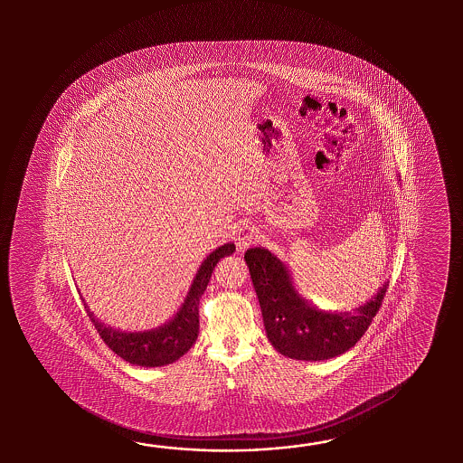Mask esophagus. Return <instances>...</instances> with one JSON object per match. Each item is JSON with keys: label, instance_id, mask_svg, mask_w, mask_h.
<instances>
[{"label": "esophagus", "instance_id": "1", "mask_svg": "<svg viewBox=\"0 0 463 463\" xmlns=\"http://www.w3.org/2000/svg\"><path fill=\"white\" fill-rule=\"evenodd\" d=\"M260 241V232L255 227L240 228L238 235H236V245L240 250H245L248 246L255 245Z\"/></svg>", "mask_w": 463, "mask_h": 463}]
</instances>
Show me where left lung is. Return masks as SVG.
<instances>
[{"label": "left lung", "mask_w": 463, "mask_h": 463, "mask_svg": "<svg viewBox=\"0 0 463 463\" xmlns=\"http://www.w3.org/2000/svg\"><path fill=\"white\" fill-rule=\"evenodd\" d=\"M245 261L269 343L279 354L298 361H326L354 347L373 323L389 286L384 283L365 305L331 313L299 295L288 266L271 251L250 248Z\"/></svg>", "instance_id": "1"}]
</instances>
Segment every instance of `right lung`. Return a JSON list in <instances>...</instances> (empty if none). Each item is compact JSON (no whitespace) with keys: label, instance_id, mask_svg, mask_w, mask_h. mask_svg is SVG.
<instances>
[{"label":"right lung","instance_id":"1","mask_svg":"<svg viewBox=\"0 0 463 463\" xmlns=\"http://www.w3.org/2000/svg\"><path fill=\"white\" fill-rule=\"evenodd\" d=\"M235 251L233 243L218 246L215 251L203 260L198 268L194 283L188 289L187 298L177 315L174 316L167 325L158 326L150 331L140 333H126L110 326L100 323L94 313L86 305L89 317L96 326L102 341L120 355L128 364L142 367H160L172 364L187 353L195 345L198 337V305L203 291L207 289L208 281L215 269L218 261Z\"/></svg>","mask_w":463,"mask_h":463}]
</instances>
